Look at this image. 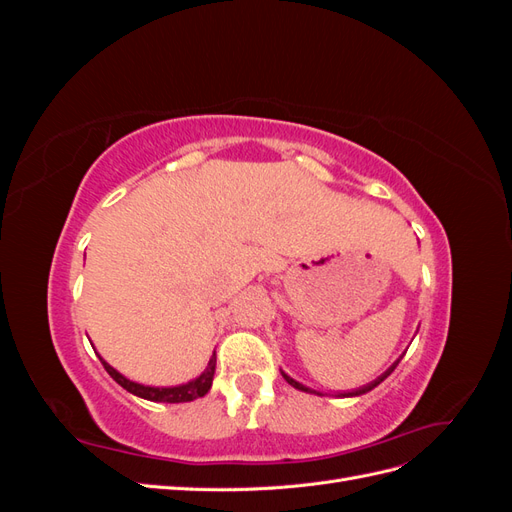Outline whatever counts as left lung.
<instances>
[{"label":"left lung","instance_id":"obj_1","mask_svg":"<svg viewBox=\"0 0 512 512\" xmlns=\"http://www.w3.org/2000/svg\"><path fill=\"white\" fill-rule=\"evenodd\" d=\"M397 363H399V361H397ZM397 363H395V365H393V367H391V369H389V371H386V374H384V376H380V378H378V380H374V382H371V384H367V386H363V389H359V391H352V393H348V395H346V393H344V397H352V395H363V393H367V391H371V389H374V386H378V384H380V382H382V380H384V378H386V376H389V374H391V371H393V369H395V367H397ZM282 376H284V378H286V382H288V384H290V386H294V389H299V391H305V393H314V391H312V389H307V386H303V384H299V382H297V380H292V378H290V376H286V374H282Z\"/></svg>","mask_w":512,"mask_h":512}]
</instances>
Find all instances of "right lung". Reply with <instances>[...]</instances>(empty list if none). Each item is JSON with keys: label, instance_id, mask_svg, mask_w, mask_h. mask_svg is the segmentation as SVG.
<instances>
[{"label": "right lung", "instance_id": "obj_1", "mask_svg": "<svg viewBox=\"0 0 512 512\" xmlns=\"http://www.w3.org/2000/svg\"><path fill=\"white\" fill-rule=\"evenodd\" d=\"M100 361H102L104 369L108 371V376H111L117 384H121L123 389L130 391L132 395L149 399V401H164V404H181V401H192V399H198V397L207 395L209 389H211L213 374H215V352L211 356L207 369L196 380H192L188 384H181V386H170V389H156V386L136 384V382H132L128 378H123L119 371L113 369L104 359H100Z\"/></svg>", "mask_w": 512, "mask_h": 512}]
</instances>
